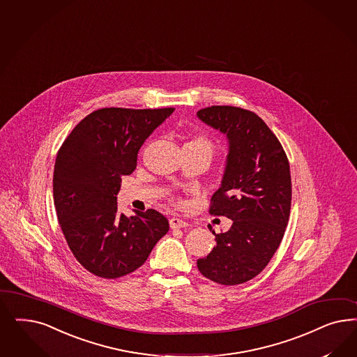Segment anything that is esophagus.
Returning a JSON list of instances; mask_svg holds the SVG:
<instances>
[{
  "instance_id": "obj_1",
  "label": "esophagus",
  "mask_w": 357,
  "mask_h": 357,
  "mask_svg": "<svg viewBox=\"0 0 357 357\" xmlns=\"http://www.w3.org/2000/svg\"><path fill=\"white\" fill-rule=\"evenodd\" d=\"M169 226L172 229H184V227L189 226V223L185 222L184 219L173 217V218L169 219Z\"/></svg>"
}]
</instances>
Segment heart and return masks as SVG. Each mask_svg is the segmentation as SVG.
Instances as JSON below:
<instances>
[{"instance_id": "1", "label": "heart", "mask_w": 357, "mask_h": 357, "mask_svg": "<svg viewBox=\"0 0 357 357\" xmlns=\"http://www.w3.org/2000/svg\"><path fill=\"white\" fill-rule=\"evenodd\" d=\"M185 149H197V150H202L207 152L211 158L213 155V144L207 140V139L202 138V137H195L190 139L189 142H186L184 146Z\"/></svg>"}]
</instances>
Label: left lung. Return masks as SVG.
Returning <instances> with one entry per match:
<instances>
[{
	"mask_svg": "<svg viewBox=\"0 0 357 357\" xmlns=\"http://www.w3.org/2000/svg\"><path fill=\"white\" fill-rule=\"evenodd\" d=\"M198 119L226 135L229 153L210 213L232 220L227 232L213 234L217 244L198 271L220 285L257 276L280 245L291 205V178L285 151L264 121L250 110L211 106Z\"/></svg>",
	"mask_w": 357,
	"mask_h": 357,
	"instance_id": "1",
	"label": "left lung"
}]
</instances>
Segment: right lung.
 Segmentation results:
<instances>
[{
  "instance_id": "obj_1",
  "label": "right lung",
  "mask_w": 357,
  "mask_h": 357,
  "mask_svg": "<svg viewBox=\"0 0 357 357\" xmlns=\"http://www.w3.org/2000/svg\"><path fill=\"white\" fill-rule=\"evenodd\" d=\"M174 109L105 107L86 115L60 147L54 168V204L69 250L102 278L126 276L144 264L169 230L150 208L118 213L121 177L134 172L138 152Z\"/></svg>"
}]
</instances>
